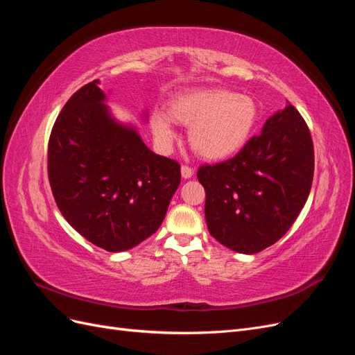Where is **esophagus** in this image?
Instances as JSON below:
<instances>
[{
  "label": "esophagus",
  "mask_w": 355,
  "mask_h": 355,
  "mask_svg": "<svg viewBox=\"0 0 355 355\" xmlns=\"http://www.w3.org/2000/svg\"><path fill=\"white\" fill-rule=\"evenodd\" d=\"M180 173H182V178H184V179H189V178H192V175H194V170H192L188 166H182Z\"/></svg>",
  "instance_id": "obj_1"
}]
</instances>
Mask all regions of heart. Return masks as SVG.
Segmentation results:
<instances>
[{"label":"heart","instance_id":"heart-1","mask_svg":"<svg viewBox=\"0 0 355 355\" xmlns=\"http://www.w3.org/2000/svg\"><path fill=\"white\" fill-rule=\"evenodd\" d=\"M168 116L189 127L191 148L201 158L227 159L241 151L259 116L253 98L225 89L194 90L176 96L168 103ZM151 128L161 145L175 141V130L166 114L155 111Z\"/></svg>","mask_w":355,"mask_h":355}]
</instances>
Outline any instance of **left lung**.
I'll return each instance as SVG.
<instances>
[{
	"label": "left lung",
	"instance_id": "8db88e82",
	"mask_svg": "<svg viewBox=\"0 0 355 355\" xmlns=\"http://www.w3.org/2000/svg\"><path fill=\"white\" fill-rule=\"evenodd\" d=\"M206 222L228 249L253 254L280 240L309 196L314 146L304 118L287 105L234 158L201 166Z\"/></svg>",
	"mask_w": 355,
	"mask_h": 355
}]
</instances>
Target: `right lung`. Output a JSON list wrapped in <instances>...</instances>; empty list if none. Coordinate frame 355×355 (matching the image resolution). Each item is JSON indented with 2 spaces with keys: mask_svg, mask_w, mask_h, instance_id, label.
<instances>
[{
  "mask_svg": "<svg viewBox=\"0 0 355 355\" xmlns=\"http://www.w3.org/2000/svg\"><path fill=\"white\" fill-rule=\"evenodd\" d=\"M99 84H85L62 108L49 141V180L71 227L116 253L159 228L180 166L153 153L133 124L116 120Z\"/></svg>",
  "mask_w": 355,
  "mask_h": 355,
  "instance_id": "obj_1",
  "label": "right lung"
}]
</instances>
